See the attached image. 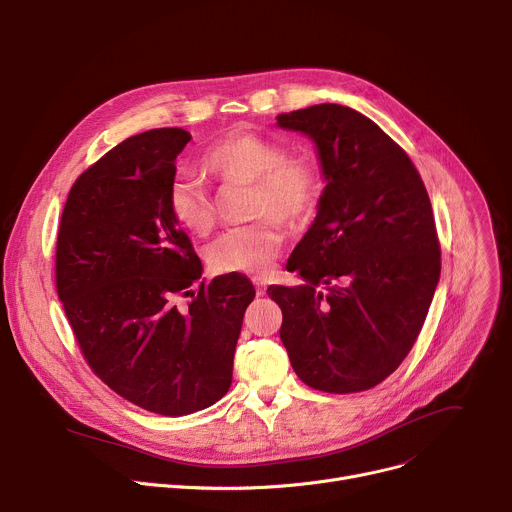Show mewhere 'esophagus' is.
Returning <instances> with one entry per match:
<instances>
[{
	"label": "esophagus",
	"instance_id": "esophagus-1",
	"mask_svg": "<svg viewBox=\"0 0 512 512\" xmlns=\"http://www.w3.org/2000/svg\"><path fill=\"white\" fill-rule=\"evenodd\" d=\"M253 284H255V290H257V296H263L265 294V290H267V282H265V277H253Z\"/></svg>",
	"mask_w": 512,
	"mask_h": 512
}]
</instances>
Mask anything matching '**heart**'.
Wrapping results in <instances>:
<instances>
[{
    "instance_id": "b5f03b06",
    "label": "heart",
    "mask_w": 512,
    "mask_h": 512,
    "mask_svg": "<svg viewBox=\"0 0 512 512\" xmlns=\"http://www.w3.org/2000/svg\"><path fill=\"white\" fill-rule=\"evenodd\" d=\"M204 171L220 185L249 183L253 224L230 228L206 251L216 273L261 275L280 257L284 232L280 222L302 226L316 212L322 192V171L310 153H286L271 136L230 132L202 157ZM171 216L179 226L208 235L216 222V206L208 185L192 173L173 175L167 192Z\"/></svg>"
}]
</instances>
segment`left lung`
I'll list each match as a JSON object with an SVG mask.
<instances>
[{"instance_id":"1","label":"left lung","mask_w":512,"mask_h":512,"mask_svg":"<svg viewBox=\"0 0 512 512\" xmlns=\"http://www.w3.org/2000/svg\"><path fill=\"white\" fill-rule=\"evenodd\" d=\"M277 124L312 138L327 179L288 259L306 286L267 288L284 314L280 337L306 386L363 392L398 369L425 324L441 273L431 200L406 151L347 106L294 110Z\"/></svg>"}]
</instances>
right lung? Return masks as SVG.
Returning a JSON list of instances; mask_svg holds the SVG:
<instances>
[{
    "instance_id": "add662e5",
    "label": "right lung",
    "mask_w": 512,
    "mask_h": 512,
    "mask_svg": "<svg viewBox=\"0 0 512 512\" xmlns=\"http://www.w3.org/2000/svg\"><path fill=\"white\" fill-rule=\"evenodd\" d=\"M190 141L183 128L126 138L75 179L57 232V294L83 359L116 394L163 416L228 392L255 298L243 275L193 290L202 263L167 202Z\"/></svg>"
}]
</instances>
